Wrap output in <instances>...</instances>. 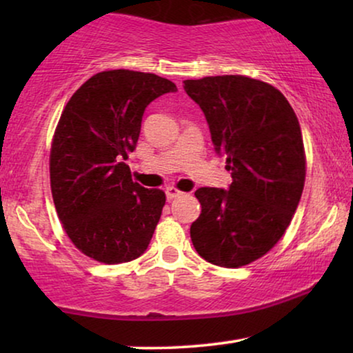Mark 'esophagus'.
<instances>
[{"label": "esophagus", "mask_w": 353, "mask_h": 353, "mask_svg": "<svg viewBox=\"0 0 353 353\" xmlns=\"http://www.w3.org/2000/svg\"><path fill=\"white\" fill-rule=\"evenodd\" d=\"M165 194H167V199H176V197H180L183 192L180 191V190H176V188H173V186H168L167 190H165Z\"/></svg>", "instance_id": "obj_1"}]
</instances>
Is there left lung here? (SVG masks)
I'll return each mask as SVG.
<instances>
[{
    "label": "left lung",
    "instance_id": "1",
    "mask_svg": "<svg viewBox=\"0 0 353 353\" xmlns=\"http://www.w3.org/2000/svg\"><path fill=\"white\" fill-rule=\"evenodd\" d=\"M186 94L202 109L212 143L226 157L228 190L199 188L201 215L191 241L207 262L238 268L281 239L305 183L301 125L283 93L244 75L185 80Z\"/></svg>",
    "mask_w": 353,
    "mask_h": 353
}]
</instances>
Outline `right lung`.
<instances>
[{"instance_id":"right-lung-1","label":"right lung","mask_w":353,"mask_h":353,"mask_svg":"<svg viewBox=\"0 0 353 353\" xmlns=\"http://www.w3.org/2000/svg\"><path fill=\"white\" fill-rule=\"evenodd\" d=\"M175 91L154 74L99 72L62 110L50 157L52 201L75 248L98 262H130L151 243L165 192L134 183L125 161L148 105Z\"/></svg>"}]
</instances>
